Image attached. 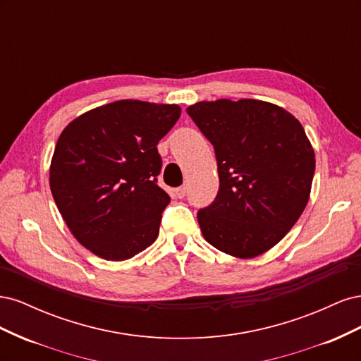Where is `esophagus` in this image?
Returning <instances> with one entry per match:
<instances>
[{
    "instance_id": "esophagus-1",
    "label": "esophagus",
    "mask_w": 361,
    "mask_h": 361,
    "mask_svg": "<svg viewBox=\"0 0 361 361\" xmlns=\"http://www.w3.org/2000/svg\"><path fill=\"white\" fill-rule=\"evenodd\" d=\"M174 194H176L178 199H183L185 195H187V187H179L174 190Z\"/></svg>"
}]
</instances>
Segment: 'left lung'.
<instances>
[{
    "instance_id": "obj_1",
    "label": "left lung",
    "mask_w": 361,
    "mask_h": 361,
    "mask_svg": "<svg viewBox=\"0 0 361 361\" xmlns=\"http://www.w3.org/2000/svg\"><path fill=\"white\" fill-rule=\"evenodd\" d=\"M187 113L215 149L220 190L197 220L212 247L253 259L279 244L310 197L314 150L285 108L257 99L202 101Z\"/></svg>"
}]
</instances>
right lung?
Masks as SVG:
<instances>
[{"label": "right lung", "mask_w": 361, "mask_h": 361, "mask_svg": "<svg viewBox=\"0 0 361 361\" xmlns=\"http://www.w3.org/2000/svg\"><path fill=\"white\" fill-rule=\"evenodd\" d=\"M180 106L123 99L93 108L63 129L49 167L52 197L82 247L126 260L155 243L170 195L157 185L158 141Z\"/></svg>", "instance_id": "right-lung-1"}]
</instances>
